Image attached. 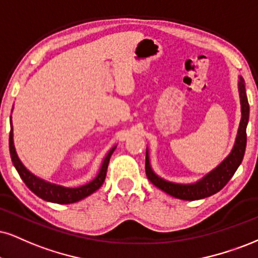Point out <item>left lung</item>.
Returning a JSON list of instances; mask_svg holds the SVG:
<instances>
[{
  "instance_id": "obj_1",
  "label": "left lung",
  "mask_w": 258,
  "mask_h": 258,
  "mask_svg": "<svg viewBox=\"0 0 258 258\" xmlns=\"http://www.w3.org/2000/svg\"><path fill=\"white\" fill-rule=\"evenodd\" d=\"M238 93H239L240 99V122L239 128H238L236 141H234L233 147L231 152L217 167L213 168L212 171L207 172L205 176L192 183H174L171 180L165 179L159 174L154 172L153 167L151 165V159H149L148 147L146 149V174L147 178L154 184L155 186L163 190L168 195L176 197L179 200H185V201H195V200H201L209 197L224 187L231 179L237 168L239 167L244 158L246 147V126L249 122V112L250 107L247 103L245 82L241 76H238Z\"/></svg>"
}]
</instances>
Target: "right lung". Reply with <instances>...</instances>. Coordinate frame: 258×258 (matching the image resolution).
<instances>
[{
  "mask_svg": "<svg viewBox=\"0 0 258 258\" xmlns=\"http://www.w3.org/2000/svg\"><path fill=\"white\" fill-rule=\"evenodd\" d=\"M13 111V110H12ZM117 145L111 147L105 155L103 161H101L100 168L98 171L97 176L93 179L90 180L88 183L82 184V185L69 187L64 185H59V184L47 182L43 178L36 176L32 173L28 168L22 164V161L19 158L17 153V149L14 146V134H13V124H12V116H11V134H9V152H11V158L13 165L17 168L19 176L24 180L28 189L32 192H34L38 197L45 200L47 202L59 203V205H69V203L79 202L80 200L86 199L94 191H97L99 187L103 185L105 177H106L107 166H109V161L112 153L116 149Z\"/></svg>",
  "mask_w": 258,
  "mask_h": 258,
  "instance_id": "obj_1",
  "label": "right lung"
}]
</instances>
